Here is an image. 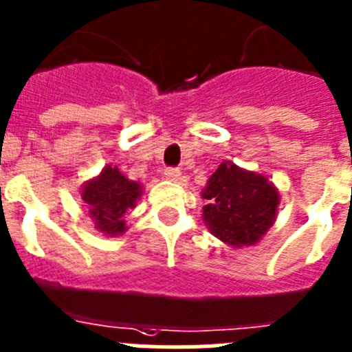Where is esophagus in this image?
<instances>
[{"instance_id":"1","label":"esophagus","mask_w":352,"mask_h":352,"mask_svg":"<svg viewBox=\"0 0 352 352\" xmlns=\"http://www.w3.org/2000/svg\"><path fill=\"white\" fill-rule=\"evenodd\" d=\"M164 177L168 180H180V175H182V172H180L179 168H164Z\"/></svg>"}]
</instances>
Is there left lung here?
<instances>
[{"instance_id":"1","label":"left lung","mask_w":352,"mask_h":352,"mask_svg":"<svg viewBox=\"0 0 352 352\" xmlns=\"http://www.w3.org/2000/svg\"><path fill=\"white\" fill-rule=\"evenodd\" d=\"M204 221L210 233L231 247L254 245L277 215L278 191L261 173L224 161L201 191Z\"/></svg>"}]
</instances>
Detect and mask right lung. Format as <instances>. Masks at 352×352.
Returning a JSON list of instances; mask_svg holds the SVG:
<instances>
[{"instance_id": "obj_1", "label": "right lung", "mask_w": 352, "mask_h": 352, "mask_svg": "<svg viewBox=\"0 0 352 352\" xmlns=\"http://www.w3.org/2000/svg\"><path fill=\"white\" fill-rule=\"evenodd\" d=\"M140 196L142 184L129 180L117 166L110 164L82 186V199L87 204L89 215L98 230L109 236L124 233V214L137 207Z\"/></svg>"}]
</instances>
